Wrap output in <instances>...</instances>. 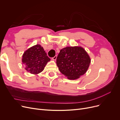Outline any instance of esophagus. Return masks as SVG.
Masks as SVG:
<instances>
[{"instance_id": "34e87169", "label": "esophagus", "mask_w": 120, "mask_h": 120, "mask_svg": "<svg viewBox=\"0 0 120 120\" xmlns=\"http://www.w3.org/2000/svg\"><path fill=\"white\" fill-rule=\"evenodd\" d=\"M57 55H55L54 57H52V59L53 60H56V59H57Z\"/></svg>"}]
</instances>
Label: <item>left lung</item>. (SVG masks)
<instances>
[{
    "instance_id": "8db88e82",
    "label": "left lung",
    "mask_w": 120,
    "mask_h": 120,
    "mask_svg": "<svg viewBox=\"0 0 120 120\" xmlns=\"http://www.w3.org/2000/svg\"><path fill=\"white\" fill-rule=\"evenodd\" d=\"M90 62L87 52L79 46L62 49L56 59V64L60 71L70 80L78 79L86 73Z\"/></svg>"
}]
</instances>
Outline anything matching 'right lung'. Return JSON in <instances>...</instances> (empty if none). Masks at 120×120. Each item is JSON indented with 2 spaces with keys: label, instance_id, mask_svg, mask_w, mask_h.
<instances>
[{
  "label": "right lung",
  "instance_id": "1",
  "mask_svg": "<svg viewBox=\"0 0 120 120\" xmlns=\"http://www.w3.org/2000/svg\"><path fill=\"white\" fill-rule=\"evenodd\" d=\"M50 60L43 48L39 44L26 50L22 58V64L25 66V70L33 74H37L42 72Z\"/></svg>",
  "mask_w": 120,
  "mask_h": 120
}]
</instances>
